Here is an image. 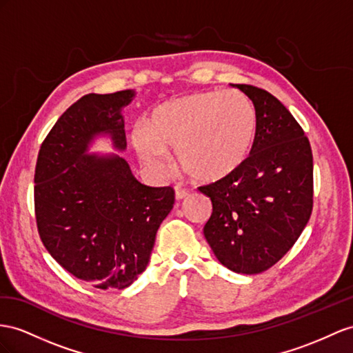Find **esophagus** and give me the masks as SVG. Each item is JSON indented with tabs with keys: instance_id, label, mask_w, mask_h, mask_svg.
<instances>
[{
	"instance_id": "1",
	"label": "esophagus",
	"mask_w": 353,
	"mask_h": 353,
	"mask_svg": "<svg viewBox=\"0 0 353 353\" xmlns=\"http://www.w3.org/2000/svg\"><path fill=\"white\" fill-rule=\"evenodd\" d=\"M174 192H176V200H183V198H186L189 195V191L185 188H180V186H176L174 188Z\"/></svg>"
}]
</instances>
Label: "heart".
I'll list each match as a JSON object with an SVG mask.
<instances>
[{
	"label": "heart",
	"mask_w": 353,
	"mask_h": 353,
	"mask_svg": "<svg viewBox=\"0 0 353 353\" xmlns=\"http://www.w3.org/2000/svg\"><path fill=\"white\" fill-rule=\"evenodd\" d=\"M256 131V108L246 94L203 90L157 105L149 125L134 126L132 144L153 170L164 168L167 149H176L177 165L186 176L213 183L245 164Z\"/></svg>",
	"instance_id": "b5f03b06"
}]
</instances>
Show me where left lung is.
I'll return each instance as SVG.
<instances>
[{
    "label": "left lung",
    "mask_w": 353,
    "mask_h": 353,
    "mask_svg": "<svg viewBox=\"0 0 353 353\" xmlns=\"http://www.w3.org/2000/svg\"><path fill=\"white\" fill-rule=\"evenodd\" d=\"M254 103L258 131L232 176L198 188L212 200L204 237L219 263L241 274L273 267L294 246L313 209V155L291 112L267 90L236 85Z\"/></svg>",
    "instance_id": "1"
}]
</instances>
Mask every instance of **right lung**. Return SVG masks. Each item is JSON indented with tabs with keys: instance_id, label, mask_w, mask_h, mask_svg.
<instances>
[{
	"instance_id": "right-lung-1",
	"label": "right lung",
	"mask_w": 353,
	"mask_h": 353,
	"mask_svg": "<svg viewBox=\"0 0 353 353\" xmlns=\"http://www.w3.org/2000/svg\"><path fill=\"white\" fill-rule=\"evenodd\" d=\"M134 90L88 94L44 139L34 174L37 228L52 258L98 289H123L146 270L159 225L174 204L171 186L141 185L119 155H86L98 134L125 150L122 107Z\"/></svg>"
}]
</instances>
